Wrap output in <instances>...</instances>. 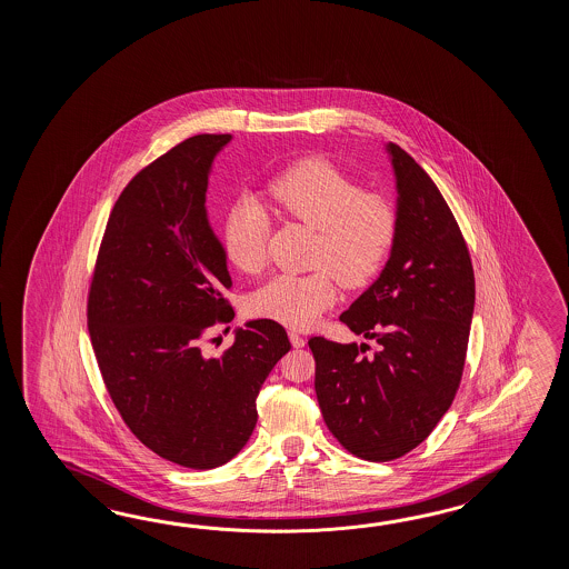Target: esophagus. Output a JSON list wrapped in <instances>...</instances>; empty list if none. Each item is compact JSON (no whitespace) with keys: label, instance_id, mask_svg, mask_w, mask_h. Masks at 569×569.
I'll return each instance as SVG.
<instances>
[{"label":"esophagus","instance_id":"obj_1","mask_svg":"<svg viewBox=\"0 0 569 569\" xmlns=\"http://www.w3.org/2000/svg\"><path fill=\"white\" fill-rule=\"evenodd\" d=\"M289 338L290 343H292L295 348H305V343H307V339L302 338L301 333H299V331H295V329L289 331Z\"/></svg>","mask_w":569,"mask_h":569}]
</instances>
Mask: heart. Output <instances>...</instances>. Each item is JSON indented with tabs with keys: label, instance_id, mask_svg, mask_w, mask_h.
Masks as SVG:
<instances>
[{
	"label": "heart",
	"instance_id": "b5f03b06",
	"mask_svg": "<svg viewBox=\"0 0 569 569\" xmlns=\"http://www.w3.org/2000/svg\"><path fill=\"white\" fill-rule=\"evenodd\" d=\"M268 197L289 218L317 230L309 274H279L256 290L248 311L258 319L305 329L336 299V279L358 289L387 264L399 230V211L382 191L327 158H305L268 182ZM268 216L252 197H242L223 219V248L233 267L254 274L267 260Z\"/></svg>",
	"mask_w": 569,
	"mask_h": 569
}]
</instances>
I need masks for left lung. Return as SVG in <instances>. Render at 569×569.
<instances>
[{"mask_svg": "<svg viewBox=\"0 0 569 569\" xmlns=\"http://www.w3.org/2000/svg\"><path fill=\"white\" fill-rule=\"evenodd\" d=\"M399 230L387 267L339 321L366 343L309 339L327 429L356 458L397 460L425 441L460 388L476 282L460 226L415 158L387 146Z\"/></svg>", "mask_w": 569, "mask_h": 569, "instance_id": "8db88e82", "label": "left lung"}]
</instances>
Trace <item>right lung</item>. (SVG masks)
Instances as JSON below:
<instances>
[{"instance_id": "1", "label": "right lung", "mask_w": 569, "mask_h": 569, "mask_svg": "<svg viewBox=\"0 0 569 569\" xmlns=\"http://www.w3.org/2000/svg\"><path fill=\"white\" fill-rule=\"evenodd\" d=\"M230 140L187 138L128 182L87 299L97 366L123 423L160 458L191 470L218 468L246 446L256 397L290 350L284 327L256 319L218 358L203 351L211 327L233 319L226 250L206 209L209 170Z\"/></svg>"}]
</instances>
